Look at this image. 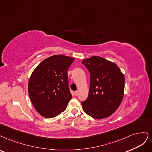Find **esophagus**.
Wrapping results in <instances>:
<instances>
[{
	"label": "esophagus",
	"mask_w": 152,
	"mask_h": 152,
	"mask_svg": "<svg viewBox=\"0 0 152 152\" xmlns=\"http://www.w3.org/2000/svg\"><path fill=\"white\" fill-rule=\"evenodd\" d=\"M77 95H78V91H75V96H77Z\"/></svg>",
	"instance_id": "esophagus-1"
}]
</instances>
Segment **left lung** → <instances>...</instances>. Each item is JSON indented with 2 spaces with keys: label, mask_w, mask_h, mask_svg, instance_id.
I'll return each instance as SVG.
<instances>
[{
  "label": "left lung",
  "mask_w": 152,
  "mask_h": 152,
  "mask_svg": "<svg viewBox=\"0 0 152 152\" xmlns=\"http://www.w3.org/2000/svg\"><path fill=\"white\" fill-rule=\"evenodd\" d=\"M90 73L88 96L81 103L83 110L93 118L101 119L118 109L124 96V74L115 63L99 56L82 61Z\"/></svg>",
  "instance_id": "8db88e82"
}]
</instances>
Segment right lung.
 Returning a JSON list of instances; mask_svg holds the SVG:
<instances>
[{
    "label": "right lung",
    "instance_id": "1",
    "mask_svg": "<svg viewBox=\"0 0 152 152\" xmlns=\"http://www.w3.org/2000/svg\"><path fill=\"white\" fill-rule=\"evenodd\" d=\"M74 58L54 55L43 60L33 71L28 83V94L37 111L46 118L59 115L72 98L67 70Z\"/></svg>",
    "mask_w": 152,
    "mask_h": 152
}]
</instances>
